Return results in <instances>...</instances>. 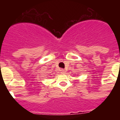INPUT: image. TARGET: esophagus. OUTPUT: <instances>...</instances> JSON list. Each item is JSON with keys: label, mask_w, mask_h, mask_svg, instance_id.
I'll list each match as a JSON object with an SVG mask.
<instances>
[{"label": "esophagus", "mask_w": 120, "mask_h": 120, "mask_svg": "<svg viewBox=\"0 0 120 120\" xmlns=\"http://www.w3.org/2000/svg\"><path fill=\"white\" fill-rule=\"evenodd\" d=\"M65 72V70L64 69H61V73H64Z\"/></svg>", "instance_id": "1"}]
</instances>
